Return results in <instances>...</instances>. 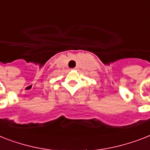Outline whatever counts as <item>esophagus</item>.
I'll use <instances>...</instances> for the list:
<instances>
[{
  "instance_id": "obj_1",
  "label": "esophagus",
  "mask_w": 150,
  "mask_h": 150,
  "mask_svg": "<svg viewBox=\"0 0 150 150\" xmlns=\"http://www.w3.org/2000/svg\"><path fill=\"white\" fill-rule=\"evenodd\" d=\"M78 69V68H77V67H76V68H75V69H75H75Z\"/></svg>"
}]
</instances>
